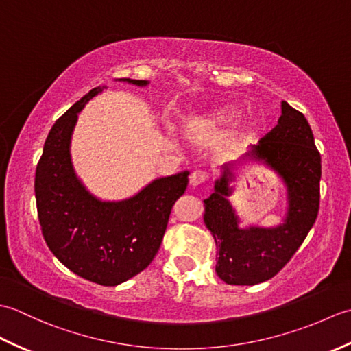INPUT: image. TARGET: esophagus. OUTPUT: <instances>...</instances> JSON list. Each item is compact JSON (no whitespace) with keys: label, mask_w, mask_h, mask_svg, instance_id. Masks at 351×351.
Here are the masks:
<instances>
[{"label":"esophagus","mask_w":351,"mask_h":351,"mask_svg":"<svg viewBox=\"0 0 351 351\" xmlns=\"http://www.w3.org/2000/svg\"><path fill=\"white\" fill-rule=\"evenodd\" d=\"M208 180H210V173H208V171H205V170H196V171H193V175L190 178V184L193 185V187H196V185L204 184Z\"/></svg>","instance_id":"34e87169"}]
</instances>
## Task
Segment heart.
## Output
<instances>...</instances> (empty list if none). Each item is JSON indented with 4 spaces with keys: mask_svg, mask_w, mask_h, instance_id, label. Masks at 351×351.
Here are the masks:
<instances>
[{
    "mask_svg": "<svg viewBox=\"0 0 351 351\" xmlns=\"http://www.w3.org/2000/svg\"><path fill=\"white\" fill-rule=\"evenodd\" d=\"M219 119H226V114H220Z\"/></svg>",
    "mask_w": 351,
    "mask_h": 351,
    "instance_id": "obj_1",
    "label": "heart"
}]
</instances>
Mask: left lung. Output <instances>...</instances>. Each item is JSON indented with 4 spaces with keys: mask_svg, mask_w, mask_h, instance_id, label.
Here are the masks:
<instances>
[{
    "mask_svg": "<svg viewBox=\"0 0 351 351\" xmlns=\"http://www.w3.org/2000/svg\"><path fill=\"white\" fill-rule=\"evenodd\" d=\"M261 160L278 171L287 185L288 211L276 228H240V219L229 202L232 195V166H223L214 193L205 199L204 221L217 245L219 278L229 285H255L278 274L299 250L319 208L322 156L306 117L282 102L278 125L243 158Z\"/></svg>",
    "mask_w": 351,
    "mask_h": 351,
    "instance_id": "1",
    "label": "left lung"
}]
</instances>
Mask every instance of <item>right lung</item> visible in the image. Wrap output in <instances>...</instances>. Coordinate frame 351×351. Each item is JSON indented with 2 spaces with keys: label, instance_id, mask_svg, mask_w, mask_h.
Listing matches in <instances>:
<instances>
[{
  "label": "right lung",
  "instance_id": "1",
  "mask_svg": "<svg viewBox=\"0 0 351 351\" xmlns=\"http://www.w3.org/2000/svg\"><path fill=\"white\" fill-rule=\"evenodd\" d=\"M101 90L92 88L52 125L36 167L34 191L42 234L54 256L81 278L114 287L152 263L171 206L187 189L189 171L155 180L121 202L92 196L73 171L69 147L78 113Z\"/></svg>",
  "mask_w": 351,
  "mask_h": 351
}]
</instances>
